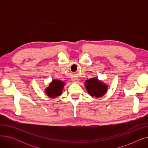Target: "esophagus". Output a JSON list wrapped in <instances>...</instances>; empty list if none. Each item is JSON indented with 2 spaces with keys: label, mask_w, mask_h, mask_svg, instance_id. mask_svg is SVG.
I'll list each match as a JSON object with an SVG mask.
<instances>
[{
  "label": "esophagus",
  "mask_w": 148,
  "mask_h": 148,
  "mask_svg": "<svg viewBox=\"0 0 148 148\" xmlns=\"http://www.w3.org/2000/svg\"><path fill=\"white\" fill-rule=\"evenodd\" d=\"M72 80H73V82H75L77 83L79 82V79H77V78H73Z\"/></svg>",
  "instance_id": "1"
}]
</instances>
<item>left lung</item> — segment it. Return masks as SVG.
Wrapping results in <instances>:
<instances>
[{"label": "left lung", "instance_id": "obj_1", "mask_svg": "<svg viewBox=\"0 0 148 148\" xmlns=\"http://www.w3.org/2000/svg\"><path fill=\"white\" fill-rule=\"evenodd\" d=\"M85 86L88 94L92 97H100L103 96L107 90V85L97 78H92L85 82Z\"/></svg>", "mask_w": 148, "mask_h": 148}]
</instances>
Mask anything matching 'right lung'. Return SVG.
Returning <instances> with one entry per match:
<instances>
[{"label": "right lung", "instance_id": "add662e5", "mask_svg": "<svg viewBox=\"0 0 148 148\" xmlns=\"http://www.w3.org/2000/svg\"><path fill=\"white\" fill-rule=\"evenodd\" d=\"M65 84V82L61 80H53L50 83L49 86L45 89V94L51 98L60 96L62 94Z\"/></svg>", "mask_w": 148, "mask_h": 148}]
</instances>
